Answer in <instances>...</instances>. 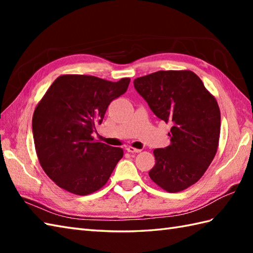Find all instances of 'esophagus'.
Returning a JSON list of instances; mask_svg holds the SVG:
<instances>
[{
    "instance_id": "esophagus-1",
    "label": "esophagus",
    "mask_w": 253,
    "mask_h": 253,
    "mask_svg": "<svg viewBox=\"0 0 253 253\" xmlns=\"http://www.w3.org/2000/svg\"><path fill=\"white\" fill-rule=\"evenodd\" d=\"M126 150H127V152H129V153H138V152L141 151L140 149H136L133 147H128Z\"/></svg>"
}]
</instances>
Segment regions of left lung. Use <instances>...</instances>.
Masks as SVG:
<instances>
[{"label": "left lung", "mask_w": 253, "mask_h": 253, "mask_svg": "<svg viewBox=\"0 0 253 253\" xmlns=\"http://www.w3.org/2000/svg\"><path fill=\"white\" fill-rule=\"evenodd\" d=\"M133 84L150 109L171 125L170 144L153 151L149 176L168 192H178L201 178L215 157L221 112L214 95L191 71H159Z\"/></svg>", "instance_id": "left-lung-1"}]
</instances>
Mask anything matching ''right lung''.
<instances>
[{
    "label": "right lung",
    "instance_id": "1",
    "mask_svg": "<svg viewBox=\"0 0 253 253\" xmlns=\"http://www.w3.org/2000/svg\"><path fill=\"white\" fill-rule=\"evenodd\" d=\"M129 83L130 78L113 83L88 75H62L37 104L32 116L37 157L62 189L87 196L109 180L124 151L95 141L91 133Z\"/></svg>",
    "mask_w": 253,
    "mask_h": 253
}]
</instances>
